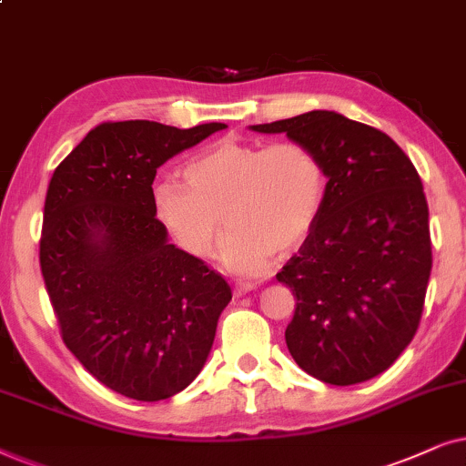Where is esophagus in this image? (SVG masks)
<instances>
[{"instance_id":"esophagus-1","label":"esophagus","mask_w":466,"mask_h":466,"mask_svg":"<svg viewBox=\"0 0 466 466\" xmlns=\"http://www.w3.org/2000/svg\"><path fill=\"white\" fill-rule=\"evenodd\" d=\"M251 289H256V283H251V281H237V283H234V294H237V296H243Z\"/></svg>"}]
</instances>
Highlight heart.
<instances>
[{
  "label": "heart",
  "instance_id": "heart-1",
  "mask_svg": "<svg viewBox=\"0 0 466 466\" xmlns=\"http://www.w3.org/2000/svg\"><path fill=\"white\" fill-rule=\"evenodd\" d=\"M183 178L153 185L155 217L194 258L215 251L226 221L223 262L238 272H259L272 253L298 249L326 200L324 164L300 142L219 140L183 166Z\"/></svg>",
  "mask_w": 466,
  "mask_h": 466
}]
</instances>
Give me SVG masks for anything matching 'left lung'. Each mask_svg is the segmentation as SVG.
<instances>
[{"label": "left lung", "mask_w": 466, "mask_h": 466, "mask_svg": "<svg viewBox=\"0 0 466 466\" xmlns=\"http://www.w3.org/2000/svg\"><path fill=\"white\" fill-rule=\"evenodd\" d=\"M251 129L309 147L328 177L318 223L277 272L296 296L291 358L330 386L373 380L411 343L424 311L432 247L418 170L388 134L332 110Z\"/></svg>", "instance_id": "8db88e82"}]
</instances>
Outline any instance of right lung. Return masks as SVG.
<instances>
[{
  "instance_id": "right-lung-1",
  "label": "right lung",
  "mask_w": 466,
  "mask_h": 466,
  "mask_svg": "<svg viewBox=\"0 0 466 466\" xmlns=\"http://www.w3.org/2000/svg\"><path fill=\"white\" fill-rule=\"evenodd\" d=\"M226 123L106 121L55 168L40 268L61 339L99 383L155 402L189 386L232 289L168 243L151 189L161 164Z\"/></svg>"
}]
</instances>
